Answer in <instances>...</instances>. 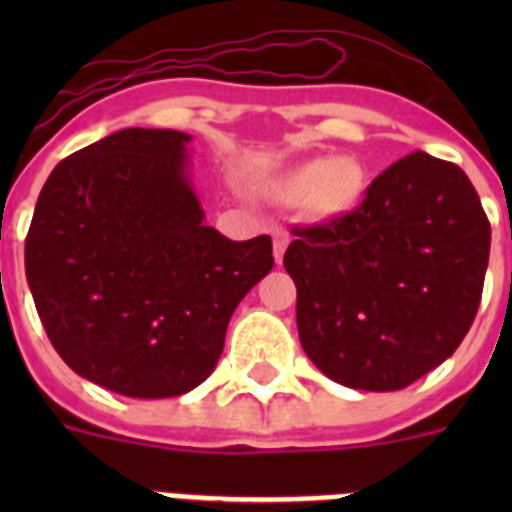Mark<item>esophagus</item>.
Wrapping results in <instances>:
<instances>
[{
  "mask_svg": "<svg viewBox=\"0 0 512 512\" xmlns=\"http://www.w3.org/2000/svg\"><path fill=\"white\" fill-rule=\"evenodd\" d=\"M287 246H289V233H287V230H282V228L274 230V261H277V264H282L284 251H287Z\"/></svg>",
  "mask_w": 512,
  "mask_h": 512,
  "instance_id": "obj_1",
  "label": "esophagus"
}]
</instances>
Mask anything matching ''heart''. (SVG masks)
I'll use <instances>...</instances> for the list:
<instances>
[{
  "label": "heart",
  "mask_w": 512,
  "mask_h": 512,
  "mask_svg": "<svg viewBox=\"0 0 512 512\" xmlns=\"http://www.w3.org/2000/svg\"><path fill=\"white\" fill-rule=\"evenodd\" d=\"M271 192L284 202H300L315 223H333L361 205L366 171L354 156L307 158L271 179Z\"/></svg>",
  "instance_id": "heart-1"
}]
</instances>
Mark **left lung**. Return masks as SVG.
<instances>
[{
	"mask_svg": "<svg viewBox=\"0 0 512 512\" xmlns=\"http://www.w3.org/2000/svg\"><path fill=\"white\" fill-rule=\"evenodd\" d=\"M295 235L284 269L297 287V330L328 379L402 390L464 341L482 300L490 220L459 166L410 153L351 215Z\"/></svg>",
	"mask_w": 512,
	"mask_h": 512,
	"instance_id": "left-lung-1",
	"label": "left lung"
}]
</instances>
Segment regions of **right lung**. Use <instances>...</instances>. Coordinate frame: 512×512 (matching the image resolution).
I'll list each match as a JSON object with an SVG mask.
<instances>
[{
  "label": "right lung",
  "mask_w": 512,
  "mask_h": 512,
  "mask_svg": "<svg viewBox=\"0 0 512 512\" xmlns=\"http://www.w3.org/2000/svg\"><path fill=\"white\" fill-rule=\"evenodd\" d=\"M192 135L125 128L51 171L25 274L53 348L79 377L140 400L179 397L223 354L235 307L274 266L271 238L205 223Z\"/></svg>",
  "instance_id": "add662e5"
}]
</instances>
